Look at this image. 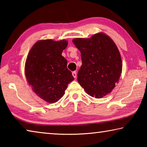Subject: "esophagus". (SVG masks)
I'll use <instances>...</instances> for the list:
<instances>
[{
  "mask_svg": "<svg viewBox=\"0 0 147 147\" xmlns=\"http://www.w3.org/2000/svg\"><path fill=\"white\" fill-rule=\"evenodd\" d=\"M72 74H73V77L74 78H76V76H77V74H76V71H74V72H73V73H72Z\"/></svg>",
  "mask_w": 147,
  "mask_h": 147,
  "instance_id": "obj_1",
  "label": "esophagus"
}]
</instances>
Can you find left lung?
<instances>
[{
    "mask_svg": "<svg viewBox=\"0 0 147 147\" xmlns=\"http://www.w3.org/2000/svg\"><path fill=\"white\" fill-rule=\"evenodd\" d=\"M73 42L81 53L82 65L77 80L89 95L100 98L110 93L119 82L122 59L111 38L99 32L90 38H75Z\"/></svg>",
    "mask_w": 147,
    "mask_h": 147,
    "instance_id": "left-lung-1",
    "label": "left lung"
}]
</instances>
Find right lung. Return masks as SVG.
I'll list each match as a JSON object with an SVG mask.
<instances>
[{"label":"right lung","instance_id":"add662e5","mask_svg":"<svg viewBox=\"0 0 147 147\" xmlns=\"http://www.w3.org/2000/svg\"><path fill=\"white\" fill-rule=\"evenodd\" d=\"M67 45L65 39L39 40L27 56L24 66L27 81L34 93L49 103L58 102L74 80L67 67V61L61 55Z\"/></svg>","mask_w":147,"mask_h":147}]
</instances>
